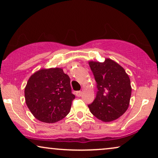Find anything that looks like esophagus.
Here are the masks:
<instances>
[{"label": "esophagus", "instance_id": "1", "mask_svg": "<svg viewBox=\"0 0 158 158\" xmlns=\"http://www.w3.org/2000/svg\"><path fill=\"white\" fill-rule=\"evenodd\" d=\"M81 94H82V92H81V91H78V92H76L77 97H81Z\"/></svg>", "mask_w": 158, "mask_h": 158}]
</instances>
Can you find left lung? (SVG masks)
Instances as JSON below:
<instances>
[{"label": "left lung", "instance_id": "8db88e82", "mask_svg": "<svg viewBox=\"0 0 158 158\" xmlns=\"http://www.w3.org/2000/svg\"><path fill=\"white\" fill-rule=\"evenodd\" d=\"M89 64L98 89L94 102L88 105L90 112L105 123L114 121L128 109L132 93L130 77L123 67L108 58L104 62L89 61Z\"/></svg>", "mask_w": 158, "mask_h": 158}]
</instances>
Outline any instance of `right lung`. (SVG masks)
Here are the masks:
<instances>
[{"instance_id":"1","label":"right lung","mask_w":158,"mask_h":158,"mask_svg":"<svg viewBox=\"0 0 158 158\" xmlns=\"http://www.w3.org/2000/svg\"><path fill=\"white\" fill-rule=\"evenodd\" d=\"M26 103L39 121L54 123L70 112L75 96L70 78L61 68L41 69L28 79L25 90Z\"/></svg>"}]
</instances>
